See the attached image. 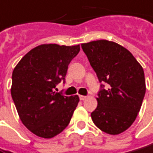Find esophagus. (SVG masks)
<instances>
[{"label": "esophagus", "mask_w": 153, "mask_h": 153, "mask_svg": "<svg viewBox=\"0 0 153 153\" xmlns=\"http://www.w3.org/2000/svg\"><path fill=\"white\" fill-rule=\"evenodd\" d=\"M86 98H87V97L85 96V95H79V99H80V100H85Z\"/></svg>", "instance_id": "obj_1"}]
</instances>
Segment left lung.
<instances>
[{
	"label": "left lung",
	"instance_id": "left-lung-1",
	"mask_svg": "<svg viewBox=\"0 0 153 153\" xmlns=\"http://www.w3.org/2000/svg\"><path fill=\"white\" fill-rule=\"evenodd\" d=\"M83 51L108 89L98 93V105L91 113L94 125L102 131L118 135L132 125L146 93L144 71L126 48L114 42L97 40L82 43Z\"/></svg>",
	"mask_w": 153,
	"mask_h": 153
}]
</instances>
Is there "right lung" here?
I'll use <instances>...</instances> for the list:
<instances>
[{
	"mask_svg": "<svg viewBox=\"0 0 153 153\" xmlns=\"http://www.w3.org/2000/svg\"><path fill=\"white\" fill-rule=\"evenodd\" d=\"M79 45L42 44L30 50L12 72L11 94L22 122L37 137L52 138L67 127L76 109L78 95L57 93L65 82L68 66Z\"/></svg>",
	"mask_w": 153,
	"mask_h": 153,
	"instance_id": "1",
	"label": "right lung"
}]
</instances>
